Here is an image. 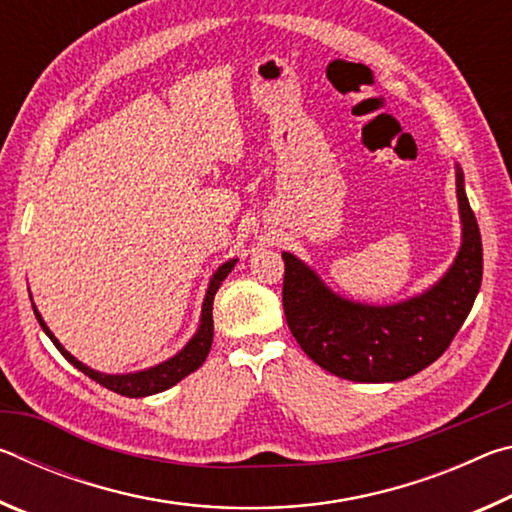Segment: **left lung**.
I'll use <instances>...</instances> for the list:
<instances>
[{
	"label": "left lung",
	"mask_w": 512,
	"mask_h": 512,
	"mask_svg": "<svg viewBox=\"0 0 512 512\" xmlns=\"http://www.w3.org/2000/svg\"><path fill=\"white\" fill-rule=\"evenodd\" d=\"M463 246L436 287L391 307H368L334 296L314 271L289 253L284 259L282 305L293 339L307 357L336 377L402 381L443 354L474 305L483 277L476 216L456 173Z\"/></svg>",
	"instance_id": "1"
}]
</instances>
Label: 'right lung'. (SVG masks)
I'll return each mask as SVG.
<instances>
[{
  "label": "right lung",
  "mask_w": 512,
  "mask_h": 512,
  "mask_svg": "<svg viewBox=\"0 0 512 512\" xmlns=\"http://www.w3.org/2000/svg\"><path fill=\"white\" fill-rule=\"evenodd\" d=\"M237 259H230V262H225L223 266H219V271L214 273V277L210 280V289H207V296L203 302V314H201V327H198V332L192 341L185 345V350H180L176 357L160 363V366L149 368V370H142V372H133V375H103V372L92 370L88 366H83L81 361H76L72 354H69L63 345L56 341V336L49 332V327L45 325V320L40 318L38 309L33 307V314H36L40 327L45 329V334L49 336L51 341H54L56 348L60 350V354L69 361L74 363L76 368L81 372H85L90 379L97 381V384L106 386L108 391H115L124 397H144V395H153V393H162L167 391V388L176 386L180 379H185L187 375H192L196 368L203 366V361L207 357V352L212 348V336H214V320H212V302L216 291H219L221 282L228 277V273L232 271V266H235Z\"/></svg>",
  "instance_id": "add662e5"
}]
</instances>
